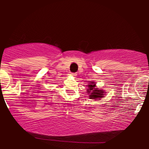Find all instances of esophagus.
Here are the masks:
<instances>
[{
  "instance_id": "34e87169",
  "label": "esophagus",
  "mask_w": 149,
  "mask_h": 149,
  "mask_svg": "<svg viewBox=\"0 0 149 149\" xmlns=\"http://www.w3.org/2000/svg\"><path fill=\"white\" fill-rule=\"evenodd\" d=\"M71 76H76V73H71Z\"/></svg>"
}]
</instances>
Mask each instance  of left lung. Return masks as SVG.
I'll return each mask as SVG.
<instances>
[{
  "label": "left lung",
  "mask_w": 149,
  "mask_h": 149,
  "mask_svg": "<svg viewBox=\"0 0 149 149\" xmlns=\"http://www.w3.org/2000/svg\"><path fill=\"white\" fill-rule=\"evenodd\" d=\"M95 82L92 81L90 83V85H88V89L87 90V92L89 94V97L90 99L92 100H97L98 99H101L102 97H104V91L103 90H99L98 88H96V85H95Z\"/></svg>",
  "instance_id": "left-lung-1"
}]
</instances>
